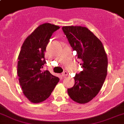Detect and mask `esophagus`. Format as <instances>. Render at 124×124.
Listing matches in <instances>:
<instances>
[{
    "mask_svg": "<svg viewBox=\"0 0 124 124\" xmlns=\"http://www.w3.org/2000/svg\"><path fill=\"white\" fill-rule=\"evenodd\" d=\"M62 75L63 78H65L66 77V76L68 75V73L67 72H63L62 73Z\"/></svg>",
    "mask_w": 124,
    "mask_h": 124,
    "instance_id": "obj_1",
    "label": "esophagus"
}]
</instances>
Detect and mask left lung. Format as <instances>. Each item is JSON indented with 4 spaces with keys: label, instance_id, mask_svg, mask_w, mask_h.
Masks as SVG:
<instances>
[{
    "label": "left lung",
    "instance_id": "obj_1",
    "mask_svg": "<svg viewBox=\"0 0 124 124\" xmlns=\"http://www.w3.org/2000/svg\"><path fill=\"white\" fill-rule=\"evenodd\" d=\"M62 30L84 68L75 75L74 85L68 89V93L73 101L86 104L96 96L104 84L108 70L107 55L101 41L86 27L68 26Z\"/></svg>",
    "mask_w": 124,
    "mask_h": 124
}]
</instances>
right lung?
Here are the masks:
<instances>
[{
  "instance_id": "obj_1",
  "label": "right lung",
  "mask_w": 124,
  "mask_h": 124,
  "mask_svg": "<svg viewBox=\"0 0 124 124\" xmlns=\"http://www.w3.org/2000/svg\"><path fill=\"white\" fill-rule=\"evenodd\" d=\"M60 28L49 23L40 24L23 43L18 56L17 75L24 96L38 104L49 97L59 78L41 70L46 63L45 52L52 35Z\"/></svg>"
}]
</instances>
